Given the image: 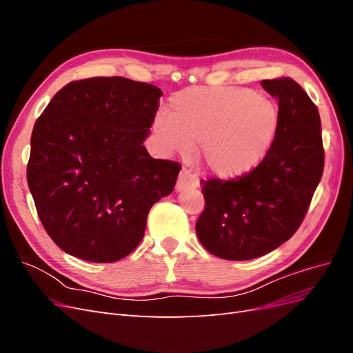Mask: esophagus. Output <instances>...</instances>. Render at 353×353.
I'll return each mask as SVG.
<instances>
[{
	"instance_id": "1",
	"label": "esophagus",
	"mask_w": 353,
	"mask_h": 353,
	"mask_svg": "<svg viewBox=\"0 0 353 353\" xmlns=\"http://www.w3.org/2000/svg\"><path fill=\"white\" fill-rule=\"evenodd\" d=\"M197 187H199V181L196 179V176L187 169L181 170L178 181H176V185H175V190L176 191H184L187 188H197Z\"/></svg>"
}]
</instances>
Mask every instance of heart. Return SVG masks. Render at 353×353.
I'll return each mask as SVG.
<instances>
[{"mask_svg": "<svg viewBox=\"0 0 353 353\" xmlns=\"http://www.w3.org/2000/svg\"><path fill=\"white\" fill-rule=\"evenodd\" d=\"M281 130L280 108L250 88H190L174 94L153 131L166 153L197 144L200 163L219 179L250 174L270 156Z\"/></svg>", "mask_w": 353, "mask_h": 353, "instance_id": "heart-1", "label": "heart"}]
</instances>
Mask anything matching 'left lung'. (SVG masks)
Listing matches in <instances>:
<instances>
[{"mask_svg":"<svg viewBox=\"0 0 353 353\" xmlns=\"http://www.w3.org/2000/svg\"><path fill=\"white\" fill-rule=\"evenodd\" d=\"M279 100L281 130L272 152L250 174L201 181L206 208L196 223L200 243L227 261L272 252L301 225L321 181L324 148L318 109L290 78L262 81Z\"/></svg>","mask_w":353,"mask_h":353,"instance_id":"8db88e82","label":"left lung"}]
</instances>
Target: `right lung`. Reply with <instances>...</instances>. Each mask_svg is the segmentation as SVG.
Returning <instances> with one entry per match:
<instances>
[{
    "label": "right lung",
    "mask_w": 353,
    "mask_h": 353,
    "mask_svg": "<svg viewBox=\"0 0 353 353\" xmlns=\"http://www.w3.org/2000/svg\"><path fill=\"white\" fill-rule=\"evenodd\" d=\"M160 97L150 83L91 78L63 87L38 117L28 185L63 252L108 263L141 243L148 210L172 193L181 169L143 144Z\"/></svg>",
    "instance_id": "obj_1"
}]
</instances>
